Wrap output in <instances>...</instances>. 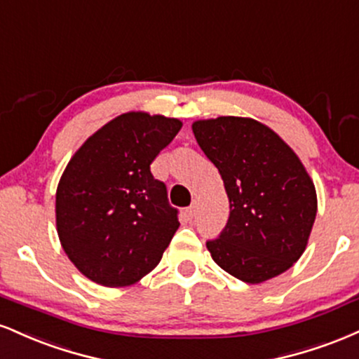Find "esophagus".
Instances as JSON below:
<instances>
[{
	"label": "esophagus",
	"instance_id": "34e87169",
	"mask_svg": "<svg viewBox=\"0 0 359 359\" xmlns=\"http://www.w3.org/2000/svg\"><path fill=\"white\" fill-rule=\"evenodd\" d=\"M196 208H198V206H196V203H193L191 206H189V208H187V213H188V217H195V215H196Z\"/></svg>",
	"mask_w": 359,
	"mask_h": 359
}]
</instances>
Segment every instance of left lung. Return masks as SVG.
<instances>
[{
  "label": "left lung",
  "instance_id": "1",
  "mask_svg": "<svg viewBox=\"0 0 359 359\" xmlns=\"http://www.w3.org/2000/svg\"><path fill=\"white\" fill-rule=\"evenodd\" d=\"M191 129L230 201L225 230L206 242L215 264L247 284L280 276L304 254L318 212L304 164L279 134L250 117L200 119Z\"/></svg>",
  "mask_w": 359,
  "mask_h": 359
}]
</instances>
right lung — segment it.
Wrapping results in <instances>:
<instances>
[{
    "label": "right lung",
    "mask_w": 359,
    "mask_h": 359,
    "mask_svg": "<svg viewBox=\"0 0 359 359\" xmlns=\"http://www.w3.org/2000/svg\"><path fill=\"white\" fill-rule=\"evenodd\" d=\"M183 122L130 111L114 117L72 156L55 196L62 248L104 287L136 284L159 264L178 230V210L151 163Z\"/></svg>",
    "instance_id": "add662e5"
}]
</instances>
